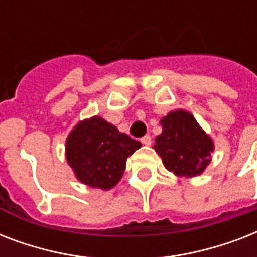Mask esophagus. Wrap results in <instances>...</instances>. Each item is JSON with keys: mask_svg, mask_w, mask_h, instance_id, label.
<instances>
[{"mask_svg": "<svg viewBox=\"0 0 257 257\" xmlns=\"http://www.w3.org/2000/svg\"><path fill=\"white\" fill-rule=\"evenodd\" d=\"M141 143L144 145H151V143H152V139H151V136L149 135H147V136H144L143 139H141Z\"/></svg>", "mask_w": 257, "mask_h": 257, "instance_id": "1", "label": "esophagus"}]
</instances>
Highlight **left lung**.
<instances>
[{"label":"left lung","instance_id":"1","mask_svg":"<svg viewBox=\"0 0 257 257\" xmlns=\"http://www.w3.org/2000/svg\"><path fill=\"white\" fill-rule=\"evenodd\" d=\"M163 132L155 139L153 149L169 172L179 177L200 176L211 163L215 151L212 137L184 109H175L160 120Z\"/></svg>","mask_w":257,"mask_h":257}]
</instances>
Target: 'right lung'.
<instances>
[{
    "label": "right lung",
    "mask_w": 257,
    "mask_h": 257,
    "mask_svg": "<svg viewBox=\"0 0 257 257\" xmlns=\"http://www.w3.org/2000/svg\"><path fill=\"white\" fill-rule=\"evenodd\" d=\"M141 147L102 117L78 121L66 137L65 157L80 183L109 191L118 184L126 159Z\"/></svg>",
    "instance_id": "right-lung-1"
}]
</instances>
